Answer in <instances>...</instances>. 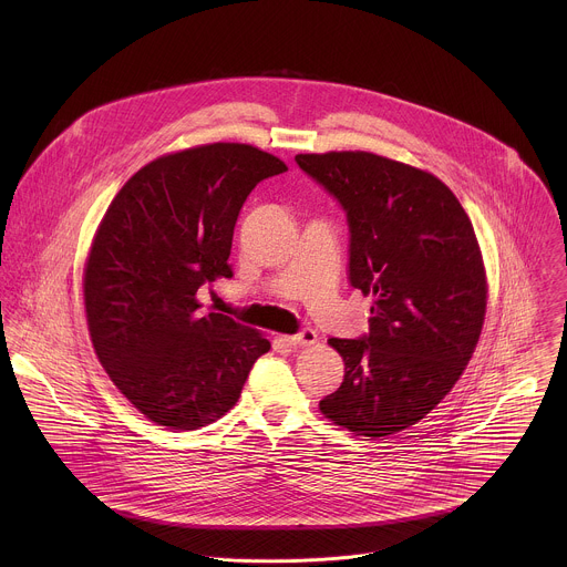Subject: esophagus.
I'll return each instance as SVG.
<instances>
[{"label": "esophagus", "mask_w": 567, "mask_h": 567, "mask_svg": "<svg viewBox=\"0 0 567 567\" xmlns=\"http://www.w3.org/2000/svg\"><path fill=\"white\" fill-rule=\"evenodd\" d=\"M317 331L315 329H301L299 333H292V336H284V340L292 347H310L317 342Z\"/></svg>", "instance_id": "esophagus-1"}]
</instances>
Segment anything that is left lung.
I'll list each match as a JSON object with an SVG mask.
<instances>
[{
  "label": "left lung",
  "instance_id": "left-lung-1",
  "mask_svg": "<svg viewBox=\"0 0 567 567\" xmlns=\"http://www.w3.org/2000/svg\"><path fill=\"white\" fill-rule=\"evenodd\" d=\"M340 203L349 284L373 297L369 333L329 338L344 360L321 412L360 436L414 425L463 375L483 331L486 277L470 216L434 174L373 153L297 155Z\"/></svg>",
  "mask_w": 567,
  "mask_h": 567
}]
</instances>
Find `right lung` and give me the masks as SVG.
Here are the masks:
<instances>
[{
    "instance_id": "1",
    "label": "right lung",
    "mask_w": 567,
    "mask_h": 567,
    "mask_svg": "<svg viewBox=\"0 0 567 567\" xmlns=\"http://www.w3.org/2000/svg\"><path fill=\"white\" fill-rule=\"evenodd\" d=\"M286 163L248 144H207L144 165L109 205L84 266L93 349L146 419L196 430L229 412L270 342L196 292L229 266L252 187Z\"/></svg>"
}]
</instances>
